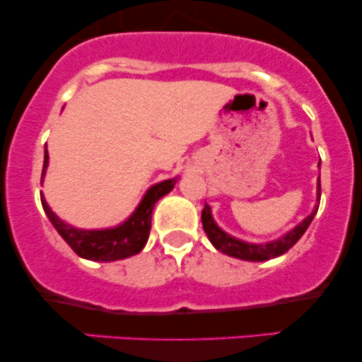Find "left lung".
Segmentation results:
<instances>
[{
    "label": "left lung",
    "instance_id": "1",
    "mask_svg": "<svg viewBox=\"0 0 362 362\" xmlns=\"http://www.w3.org/2000/svg\"><path fill=\"white\" fill-rule=\"evenodd\" d=\"M320 167V165H318ZM318 201L320 195H322V187H320V178H318ZM318 207H315V211L311 213L308 218H305L303 221L298 224L296 228L288 231L284 236H281L279 240H274V242L269 243H247L242 242V240L233 238L228 233H224L221 228L214 223L213 216H211V207L204 206L202 209V228H204L207 238L211 240V243L218 248L219 252L226 253V255L235 257V259H242V260H250V262H262V260H269L274 259V257H279L282 253H286L293 247L298 240L305 235V231L308 230V226L313 221L315 214H317Z\"/></svg>",
    "mask_w": 362,
    "mask_h": 362
}]
</instances>
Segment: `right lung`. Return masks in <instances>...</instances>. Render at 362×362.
Instances as JSON below:
<instances>
[{"label": "right lung", "mask_w": 362, "mask_h": 362, "mask_svg": "<svg viewBox=\"0 0 362 362\" xmlns=\"http://www.w3.org/2000/svg\"><path fill=\"white\" fill-rule=\"evenodd\" d=\"M47 163L49 155L47 149H45L42 180ZM175 184L177 178H170V180H163L160 184L153 185L144 194L143 201L139 202V206L136 207V211L127 221L115 228H107V230H78V228L69 226L52 213V209L45 202L42 192H40V201H42V207L49 221L56 228L57 233L64 238V242L73 248L74 253H78L83 259L95 262H114L127 259V257L136 255V253L143 250L148 242L149 230H151L153 207L163 195H167L175 187Z\"/></svg>", "instance_id": "add662e5"}]
</instances>
